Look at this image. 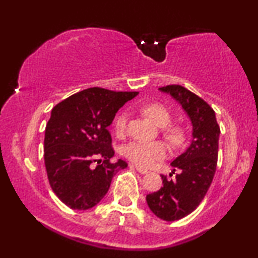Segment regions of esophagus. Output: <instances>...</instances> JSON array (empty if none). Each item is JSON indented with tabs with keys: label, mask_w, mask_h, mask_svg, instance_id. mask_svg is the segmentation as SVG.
Returning <instances> with one entry per match:
<instances>
[{
	"label": "esophagus",
	"mask_w": 258,
	"mask_h": 258,
	"mask_svg": "<svg viewBox=\"0 0 258 258\" xmlns=\"http://www.w3.org/2000/svg\"><path fill=\"white\" fill-rule=\"evenodd\" d=\"M136 170L139 171L140 174H147V172H148L147 169H144V168H141V167H136Z\"/></svg>",
	"instance_id": "esophagus-1"
}]
</instances>
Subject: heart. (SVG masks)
<instances>
[{
    "instance_id": "obj_1",
    "label": "heart",
    "mask_w": 258,
    "mask_h": 258,
    "mask_svg": "<svg viewBox=\"0 0 258 258\" xmlns=\"http://www.w3.org/2000/svg\"><path fill=\"white\" fill-rule=\"evenodd\" d=\"M147 117L161 126V133L165 140L174 148H179L184 144L185 132L179 125L170 124L172 116L167 107L161 103H148L141 108ZM128 124V115L125 112H119L114 119L115 134L119 137L124 136ZM168 154L167 144L162 141L156 142H130L123 148V155L140 167H150L156 161L163 160Z\"/></svg>"
}]
</instances>
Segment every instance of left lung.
<instances>
[{
	"instance_id": "8db88e82",
	"label": "left lung",
	"mask_w": 258,
	"mask_h": 258,
	"mask_svg": "<svg viewBox=\"0 0 258 258\" xmlns=\"http://www.w3.org/2000/svg\"><path fill=\"white\" fill-rule=\"evenodd\" d=\"M160 90L178 101L192 123L191 144L171 162L172 174L178 171L175 178L161 175L163 186L147 195L150 210L161 220L171 222L192 213L206 196L216 171L221 130L214 109L203 98L178 84Z\"/></svg>"
}]
</instances>
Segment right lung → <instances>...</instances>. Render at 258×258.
Instances as JSON below:
<instances>
[{"mask_svg": "<svg viewBox=\"0 0 258 258\" xmlns=\"http://www.w3.org/2000/svg\"><path fill=\"white\" fill-rule=\"evenodd\" d=\"M137 91L88 88L56 104L45 126L44 164L55 195L74 210L96 206L116 172L128 167L110 161L115 151L108 126Z\"/></svg>", "mask_w": 258, "mask_h": 258, "instance_id": "right-lung-1", "label": "right lung"}]
</instances>
